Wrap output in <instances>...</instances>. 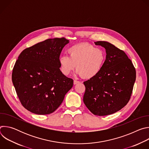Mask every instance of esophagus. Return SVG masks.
Masks as SVG:
<instances>
[{
  "label": "esophagus",
  "instance_id": "obj_1",
  "mask_svg": "<svg viewBox=\"0 0 149 149\" xmlns=\"http://www.w3.org/2000/svg\"><path fill=\"white\" fill-rule=\"evenodd\" d=\"M79 81L74 80V85H75V84H78V83H79Z\"/></svg>",
  "mask_w": 149,
  "mask_h": 149
}]
</instances>
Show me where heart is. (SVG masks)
Wrapping results in <instances>:
<instances>
[{
	"instance_id": "b5f03b06",
	"label": "heart",
	"mask_w": 149,
	"mask_h": 149,
	"mask_svg": "<svg viewBox=\"0 0 149 149\" xmlns=\"http://www.w3.org/2000/svg\"><path fill=\"white\" fill-rule=\"evenodd\" d=\"M69 56L62 55L59 62L61 70L65 75L76 70L83 78L90 79L97 75L102 68L106 59L105 52L94 46L81 43L68 49Z\"/></svg>"
}]
</instances>
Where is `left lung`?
<instances>
[{
    "instance_id": "1",
    "label": "left lung",
    "mask_w": 149,
    "mask_h": 149,
    "mask_svg": "<svg viewBox=\"0 0 149 149\" xmlns=\"http://www.w3.org/2000/svg\"><path fill=\"white\" fill-rule=\"evenodd\" d=\"M95 45L105 49L104 65L95 77L84 82L86 87L83 101L94 115L112 114L129 101L136 81V69L122 50L106 41Z\"/></svg>"
}]
</instances>
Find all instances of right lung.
<instances>
[{
    "label": "right lung",
    "mask_w": 149,
    "mask_h": 149,
    "mask_svg": "<svg viewBox=\"0 0 149 149\" xmlns=\"http://www.w3.org/2000/svg\"><path fill=\"white\" fill-rule=\"evenodd\" d=\"M68 43L65 38L48 39L25 49L18 56L12 82L20 103L31 113H53L72 87L73 79L59 69V56Z\"/></svg>",
    "instance_id": "1"
}]
</instances>
